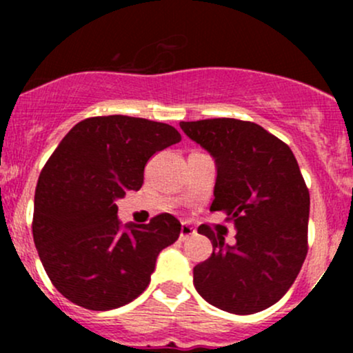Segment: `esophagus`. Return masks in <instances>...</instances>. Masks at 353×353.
<instances>
[{"label": "esophagus", "mask_w": 353, "mask_h": 353, "mask_svg": "<svg viewBox=\"0 0 353 353\" xmlns=\"http://www.w3.org/2000/svg\"><path fill=\"white\" fill-rule=\"evenodd\" d=\"M196 234V229L189 224V222H182L181 225V241H188L190 236Z\"/></svg>", "instance_id": "34e87169"}]
</instances>
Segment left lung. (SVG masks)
I'll use <instances>...</instances> for the list:
<instances>
[{
	"mask_svg": "<svg viewBox=\"0 0 353 353\" xmlns=\"http://www.w3.org/2000/svg\"><path fill=\"white\" fill-rule=\"evenodd\" d=\"M216 161L210 210H224L236 244L202 224L212 242L208 261L194 267V287L210 305L249 315L274 305L301 272L307 250L310 196L294 152L250 121L217 117L181 123Z\"/></svg>",
	"mask_w": 353,
	"mask_h": 353,
	"instance_id": "8db88e82",
	"label": "left lung"
}]
</instances>
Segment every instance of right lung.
I'll return each instance as SVG.
<instances>
[{
  "mask_svg": "<svg viewBox=\"0 0 353 353\" xmlns=\"http://www.w3.org/2000/svg\"><path fill=\"white\" fill-rule=\"evenodd\" d=\"M179 141L169 124L98 116L76 124L51 154L36 185L33 239L68 301L111 310L149 285L157 255L179 239L181 222L164 212L121 230L116 201L139 190L151 156Z\"/></svg>",
  "mask_w": 353,
  "mask_h": 353,
  "instance_id": "add662e5",
  "label": "right lung"
}]
</instances>
